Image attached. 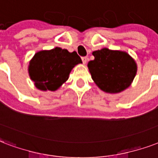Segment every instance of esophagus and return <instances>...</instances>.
I'll list each match as a JSON object with an SVG mask.
<instances>
[{"label": "esophagus", "instance_id": "esophagus-1", "mask_svg": "<svg viewBox=\"0 0 158 158\" xmlns=\"http://www.w3.org/2000/svg\"><path fill=\"white\" fill-rule=\"evenodd\" d=\"M81 60H82L83 63H84V64H85V63H86V62H87L88 58H87V57H81Z\"/></svg>", "mask_w": 158, "mask_h": 158}]
</instances>
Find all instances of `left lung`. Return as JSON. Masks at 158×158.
Here are the masks:
<instances>
[{"label":"left lung","instance_id":"8db88e82","mask_svg":"<svg viewBox=\"0 0 158 158\" xmlns=\"http://www.w3.org/2000/svg\"><path fill=\"white\" fill-rule=\"evenodd\" d=\"M95 59L88 62L93 81L101 90L115 94L131 85L137 73L135 61L126 52L102 48L92 52Z\"/></svg>","mask_w":158,"mask_h":158}]
</instances>
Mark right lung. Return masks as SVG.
Segmentation results:
<instances>
[{
  "label": "right lung",
  "mask_w": 158,
  "mask_h": 158,
  "mask_svg": "<svg viewBox=\"0 0 158 158\" xmlns=\"http://www.w3.org/2000/svg\"><path fill=\"white\" fill-rule=\"evenodd\" d=\"M81 62L76 52L56 47L36 52L29 62L28 71L39 90L54 91L68 80L72 69Z\"/></svg>",
  "instance_id": "add662e5"
}]
</instances>
